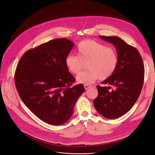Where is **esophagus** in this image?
Listing matches in <instances>:
<instances>
[{"label": "esophagus", "instance_id": "1", "mask_svg": "<svg viewBox=\"0 0 155 155\" xmlns=\"http://www.w3.org/2000/svg\"><path fill=\"white\" fill-rule=\"evenodd\" d=\"M84 89L86 90L87 89H89L90 87H91V86L90 85H88V84H84Z\"/></svg>", "mask_w": 155, "mask_h": 155}]
</instances>
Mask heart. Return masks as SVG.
<instances>
[{
  "label": "heart",
  "mask_w": 155,
  "mask_h": 155,
  "mask_svg": "<svg viewBox=\"0 0 155 155\" xmlns=\"http://www.w3.org/2000/svg\"><path fill=\"white\" fill-rule=\"evenodd\" d=\"M78 56L69 54L65 65L74 74H78L87 64V71L80 74L76 78L78 83L90 84L97 79L105 80L115 71L118 57L115 49L106 47L93 40L81 41L77 47Z\"/></svg>",
  "instance_id": "heart-1"
}]
</instances>
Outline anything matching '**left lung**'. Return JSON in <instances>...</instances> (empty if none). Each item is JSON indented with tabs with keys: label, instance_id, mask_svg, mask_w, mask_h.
Returning a JSON list of instances; mask_svg holds the SVG:
<instances>
[{
	"label": "left lung",
	"instance_id": "1",
	"mask_svg": "<svg viewBox=\"0 0 155 155\" xmlns=\"http://www.w3.org/2000/svg\"><path fill=\"white\" fill-rule=\"evenodd\" d=\"M99 37L115 45L118 62L114 74L101 83L109 86H97L98 96L93 104L100 115L115 119L127 113L138 99L143 84L144 65L139 51L120 37Z\"/></svg>",
	"mask_w": 155,
	"mask_h": 155
}]
</instances>
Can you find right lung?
I'll use <instances>...</instances> for the list:
<instances>
[{
  "mask_svg": "<svg viewBox=\"0 0 155 155\" xmlns=\"http://www.w3.org/2000/svg\"><path fill=\"white\" fill-rule=\"evenodd\" d=\"M74 43L56 38L27 51L18 63L15 83L22 101L39 119L61 125L73 114L84 92L83 84L71 86L75 78L65 65Z\"/></svg>",
  "mask_w": 155,
  "mask_h": 155,
  "instance_id": "right-lung-1",
  "label": "right lung"
}]
</instances>
